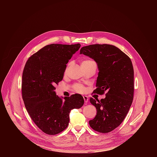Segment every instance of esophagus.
Masks as SVG:
<instances>
[{
    "mask_svg": "<svg viewBox=\"0 0 157 157\" xmlns=\"http://www.w3.org/2000/svg\"><path fill=\"white\" fill-rule=\"evenodd\" d=\"M83 99H84V100L85 103H86V104H87V102H88V100H89L88 97H87V96H83Z\"/></svg>",
    "mask_w": 157,
    "mask_h": 157,
    "instance_id": "esophagus-1",
    "label": "esophagus"
}]
</instances>
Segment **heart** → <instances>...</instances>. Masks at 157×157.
<instances>
[{"instance_id": "1", "label": "heart", "mask_w": 157, "mask_h": 157, "mask_svg": "<svg viewBox=\"0 0 157 157\" xmlns=\"http://www.w3.org/2000/svg\"><path fill=\"white\" fill-rule=\"evenodd\" d=\"M96 64V63L94 62V61H93V59H86L82 60L81 61V66L89 65V64ZM75 91H76L78 92H82L84 91V87L80 84H76L75 86Z\"/></svg>"}]
</instances>
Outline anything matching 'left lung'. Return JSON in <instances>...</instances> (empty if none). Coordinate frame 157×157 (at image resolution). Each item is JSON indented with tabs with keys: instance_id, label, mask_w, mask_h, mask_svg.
I'll return each mask as SVG.
<instances>
[{
	"instance_id": "obj_1",
	"label": "left lung",
	"mask_w": 157,
	"mask_h": 157,
	"mask_svg": "<svg viewBox=\"0 0 157 157\" xmlns=\"http://www.w3.org/2000/svg\"><path fill=\"white\" fill-rule=\"evenodd\" d=\"M83 54L93 58L99 69L96 89L93 93L105 98L98 102L90 98L97 110L91 127L101 133H108L119 127L124 120L133 98V68L130 58L117 47L107 44L83 47Z\"/></svg>"
}]
</instances>
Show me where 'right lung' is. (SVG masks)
<instances>
[{"mask_svg": "<svg viewBox=\"0 0 157 157\" xmlns=\"http://www.w3.org/2000/svg\"><path fill=\"white\" fill-rule=\"evenodd\" d=\"M80 47L79 43L48 44L31 56L24 67L21 93L25 108L36 126L48 135L66 129L70 111L84 104L80 94L63 100L55 91V86L63 78L66 64Z\"/></svg>", "mask_w": 157, "mask_h": 157, "instance_id": "right-lung-1", "label": "right lung"}]
</instances>
